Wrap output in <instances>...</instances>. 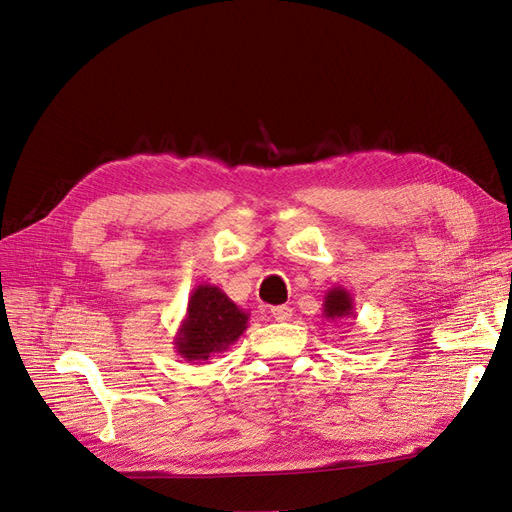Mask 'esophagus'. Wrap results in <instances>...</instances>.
<instances>
[{"instance_id": "obj_1", "label": "esophagus", "mask_w": 512, "mask_h": 512, "mask_svg": "<svg viewBox=\"0 0 512 512\" xmlns=\"http://www.w3.org/2000/svg\"><path fill=\"white\" fill-rule=\"evenodd\" d=\"M272 317L276 321H289L293 317V310L289 306H274L272 308Z\"/></svg>"}]
</instances>
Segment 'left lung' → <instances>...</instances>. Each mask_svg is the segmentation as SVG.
<instances>
[{
    "instance_id": "1",
    "label": "left lung",
    "mask_w": 512,
    "mask_h": 512,
    "mask_svg": "<svg viewBox=\"0 0 512 512\" xmlns=\"http://www.w3.org/2000/svg\"><path fill=\"white\" fill-rule=\"evenodd\" d=\"M323 317L340 321V319H349L355 317V302L353 295L346 291L344 287H332L325 293L323 300Z\"/></svg>"
}]
</instances>
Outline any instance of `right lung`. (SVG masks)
<instances>
[{
    "mask_svg": "<svg viewBox=\"0 0 512 512\" xmlns=\"http://www.w3.org/2000/svg\"><path fill=\"white\" fill-rule=\"evenodd\" d=\"M249 327V312L236 306L214 285H197L191 295L185 319L174 336V349L185 361L206 364L214 353H223Z\"/></svg>",
    "mask_w": 512,
    "mask_h": 512,
    "instance_id": "obj_1",
    "label": "right lung"
}]
</instances>
